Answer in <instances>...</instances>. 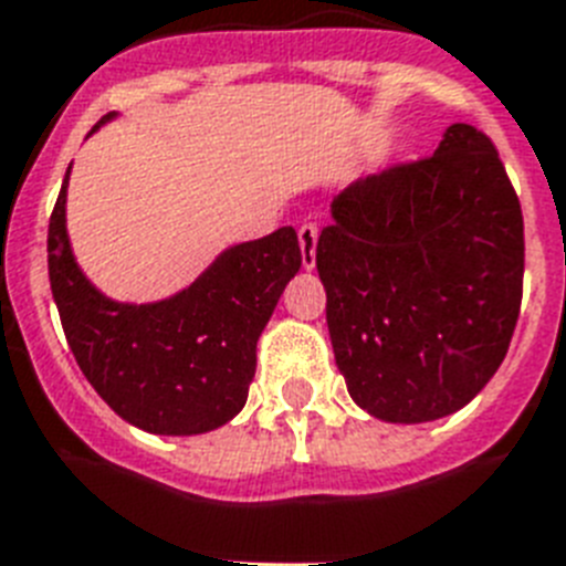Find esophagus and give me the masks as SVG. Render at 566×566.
Here are the masks:
<instances>
[{
	"label": "esophagus",
	"instance_id": "obj_1",
	"mask_svg": "<svg viewBox=\"0 0 566 566\" xmlns=\"http://www.w3.org/2000/svg\"><path fill=\"white\" fill-rule=\"evenodd\" d=\"M316 242H318V224L304 222L298 228V248H302V264L307 270L316 264Z\"/></svg>",
	"mask_w": 566,
	"mask_h": 566
}]
</instances>
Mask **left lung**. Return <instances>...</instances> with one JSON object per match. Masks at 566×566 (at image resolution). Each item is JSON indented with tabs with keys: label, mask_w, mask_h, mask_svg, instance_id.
Returning <instances> with one entry per match:
<instances>
[{
	"label": "left lung",
	"mask_w": 566,
	"mask_h": 566,
	"mask_svg": "<svg viewBox=\"0 0 566 566\" xmlns=\"http://www.w3.org/2000/svg\"><path fill=\"white\" fill-rule=\"evenodd\" d=\"M331 210L316 268L353 401L399 424L461 410L507 356L524 287V219L493 139L453 125Z\"/></svg>",
	"instance_id": "obj_1"
}]
</instances>
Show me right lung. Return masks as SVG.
<instances>
[{"label": "right lung", "instance_id": "right-lung-1", "mask_svg": "<svg viewBox=\"0 0 566 566\" xmlns=\"http://www.w3.org/2000/svg\"><path fill=\"white\" fill-rule=\"evenodd\" d=\"M67 174L48 224V276L76 365L93 390L142 430L196 436L222 427L248 401L255 342L284 284L302 268L296 230L279 228L224 250L179 296L119 304L102 296L73 262Z\"/></svg>", "mask_w": 566, "mask_h": 566}]
</instances>
